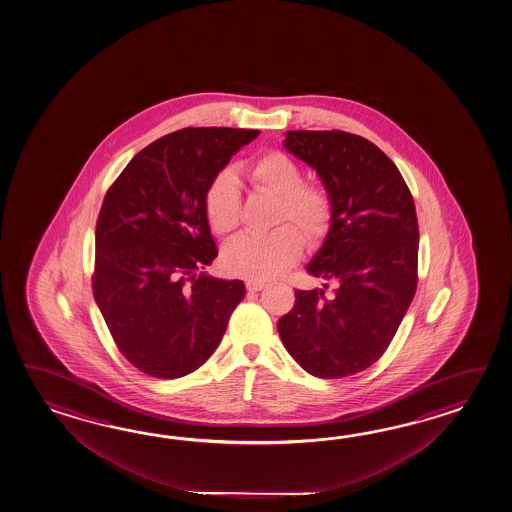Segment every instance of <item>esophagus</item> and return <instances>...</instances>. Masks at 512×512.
I'll list each match as a JSON object with an SVG mask.
<instances>
[{
    "label": "esophagus",
    "mask_w": 512,
    "mask_h": 512,
    "mask_svg": "<svg viewBox=\"0 0 512 512\" xmlns=\"http://www.w3.org/2000/svg\"><path fill=\"white\" fill-rule=\"evenodd\" d=\"M247 291H251V293H256V291H261L263 287H265V282H261V280H247Z\"/></svg>",
    "instance_id": "34e87169"
}]
</instances>
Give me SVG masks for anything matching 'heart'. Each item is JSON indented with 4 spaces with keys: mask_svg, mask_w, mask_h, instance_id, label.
I'll use <instances>...</instances> for the list:
<instances>
[{
    "mask_svg": "<svg viewBox=\"0 0 512 512\" xmlns=\"http://www.w3.org/2000/svg\"><path fill=\"white\" fill-rule=\"evenodd\" d=\"M245 175L256 190L278 197L276 225L291 220L309 243L326 236L333 221L331 196L326 186L304 181V172L293 157L278 150L265 152L247 166ZM203 207L210 229L218 236H229L240 227V190L229 172L212 179ZM297 231L282 226L263 236L241 234L223 249V267L249 280L274 278L302 256L304 241Z\"/></svg>",
    "mask_w": 512,
    "mask_h": 512,
    "instance_id": "heart-1",
    "label": "heart"
}]
</instances>
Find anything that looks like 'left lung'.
I'll return each mask as SVG.
<instances>
[{
	"mask_svg": "<svg viewBox=\"0 0 512 512\" xmlns=\"http://www.w3.org/2000/svg\"><path fill=\"white\" fill-rule=\"evenodd\" d=\"M283 146L315 168L333 221L307 272L324 289H296L278 320L283 346L307 373L340 379L388 349L417 289L414 197L392 159L348 131H285ZM336 289L325 293L328 283Z\"/></svg>",
	"mask_w": 512,
	"mask_h": 512,
	"instance_id": "8db88e82",
	"label": "left lung"
}]
</instances>
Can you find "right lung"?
<instances>
[{
    "mask_svg": "<svg viewBox=\"0 0 512 512\" xmlns=\"http://www.w3.org/2000/svg\"><path fill=\"white\" fill-rule=\"evenodd\" d=\"M258 130L185 128L131 159L98 214L93 296L120 353L146 375L177 379L216 351L245 296L203 269L218 256L203 199Z\"/></svg>",
    "mask_w": 512,
    "mask_h": 512,
    "instance_id": "right-lung-1",
    "label": "right lung"
}]
</instances>
